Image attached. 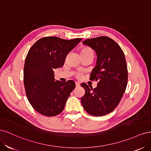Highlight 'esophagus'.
<instances>
[{"mask_svg": "<svg viewBox=\"0 0 151 151\" xmlns=\"http://www.w3.org/2000/svg\"><path fill=\"white\" fill-rule=\"evenodd\" d=\"M76 87H79L80 86V83L79 82H76Z\"/></svg>", "mask_w": 151, "mask_h": 151, "instance_id": "34e87169", "label": "esophagus"}]
</instances>
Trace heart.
I'll return each mask as SVG.
<instances>
[{"label": "heart", "instance_id": "1", "mask_svg": "<svg viewBox=\"0 0 151 151\" xmlns=\"http://www.w3.org/2000/svg\"><path fill=\"white\" fill-rule=\"evenodd\" d=\"M80 52H81V55H91L93 56V50L89 47H83L81 48ZM77 76H78V77H80L81 76L80 73H79V74H77Z\"/></svg>", "mask_w": 151, "mask_h": 151}]
</instances>
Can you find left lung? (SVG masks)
I'll return each instance as SVG.
<instances>
[{
  "instance_id": "8db88e82",
  "label": "left lung",
  "mask_w": 151,
  "mask_h": 151,
  "mask_svg": "<svg viewBox=\"0 0 151 151\" xmlns=\"http://www.w3.org/2000/svg\"><path fill=\"white\" fill-rule=\"evenodd\" d=\"M83 44L94 50L97 55L90 79L98 83L94 89L81 84L85 89L81 104L90 115L103 116L116 108L125 91L128 71L125 55L119 45L106 36L86 40Z\"/></svg>"
}]
</instances>
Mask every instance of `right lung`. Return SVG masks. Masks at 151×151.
I'll return each instance as SVG.
<instances>
[{
	"label": "right lung",
	"mask_w": 151,
	"mask_h": 151,
	"mask_svg": "<svg viewBox=\"0 0 151 151\" xmlns=\"http://www.w3.org/2000/svg\"><path fill=\"white\" fill-rule=\"evenodd\" d=\"M82 39L63 40L55 36L44 37L31 47L24 66V84L31 106L42 115L60 114L76 87L74 81H55L54 69L64 64L67 54Z\"/></svg>",
	"instance_id": "obj_1"
}]
</instances>
